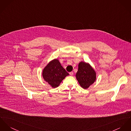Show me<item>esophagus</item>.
I'll list each match as a JSON object with an SVG mask.
<instances>
[{"label":"esophagus","instance_id":"34e87169","mask_svg":"<svg viewBox=\"0 0 131 131\" xmlns=\"http://www.w3.org/2000/svg\"><path fill=\"white\" fill-rule=\"evenodd\" d=\"M69 74H70V75L71 76H72V75H73V72H71L69 73Z\"/></svg>","mask_w":131,"mask_h":131}]
</instances>
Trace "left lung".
Listing matches in <instances>:
<instances>
[{
	"instance_id": "obj_1",
	"label": "left lung",
	"mask_w": 131,
	"mask_h": 131,
	"mask_svg": "<svg viewBox=\"0 0 131 131\" xmlns=\"http://www.w3.org/2000/svg\"><path fill=\"white\" fill-rule=\"evenodd\" d=\"M76 78L81 86L86 89L96 80V73L88 63L81 62L78 65Z\"/></svg>"
}]
</instances>
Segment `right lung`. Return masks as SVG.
I'll return each mask as SVG.
<instances>
[{
  "instance_id": "1",
  "label": "right lung",
  "mask_w": 131,
  "mask_h": 131,
  "mask_svg": "<svg viewBox=\"0 0 131 131\" xmlns=\"http://www.w3.org/2000/svg\"><path fill=\"white\" fill-rule=\"evenodd\" d=\"M69 73L61 66L57 59L50 62L43 70L42 76L53 88L57 87Z\"/></svg>"
}]
</instances>
